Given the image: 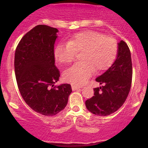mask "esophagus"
I'll return each mask as SVG.
<instances>
[{
  "label": "esophagus",
  "instance_id": "1",
  "mask_svg": "<svg viewBox=\"0 0 148 148\" xmlns=\"http://www.w3.org/2000/svg\"><path fill=\"white\" fill-rule=\"evenodd\" d=\"M71 88H72V90H73L75 91V90H79V89H80L81 87L77 86H75V85H72Z\"/></svg>",
  "mask_w": 148,
  "mask_h": 148
}]
</instances>
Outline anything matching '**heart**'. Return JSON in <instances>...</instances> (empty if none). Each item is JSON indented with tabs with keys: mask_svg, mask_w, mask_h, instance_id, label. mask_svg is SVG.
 <instances>
[{
	"mask_svg": "<svg viewBox=\"0 0 148 148\" xmlns=\"http://www.w3.org/2000/svg\"><path fill=\"white\" fill-rule=\"evenodd\" d=\"M79 61L63 73L66 82L81 86L87 82L94 70L101 72L108 69L116 58L118 44L114 38L105 37L95 31H84L75 34L68 43L60 44L54 50V58L58 63L67 64L81 52Z\"/></svg>",
	"mask_w": 148,
	"mask_h": 148,
	"instance_id": "obj_1",
	"label": "heart"
}]
</instances>
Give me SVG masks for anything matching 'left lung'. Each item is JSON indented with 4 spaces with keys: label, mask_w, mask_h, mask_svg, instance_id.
Masks as SVG:
<instances>
[{
    "label": "left lung",
    "mask_w": 148,
    "mask_h": 148,
    "mask_svg": "<svg viewBox=\"0 0 148 148\" xmlns=\"http://www.w3.org/2000/svg\"><path fill=\"white\" fill-rule=\"evenodd\" d=\"M132 62L127 44L118 43L116 58L112 66L96 79L102 86L94 88V96L86 101V106L92 114L110 115L124 104L132 82Z\"/></svg>",
    "instance_id": "obj_1"
}]
</instances>
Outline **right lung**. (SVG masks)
<instances>
[{
	"label": "right lung",
	"mask_w": 148,
	"mask_h": 148,
	"mask_svg": "<svg viewBox=\"0 0 148 148\" xmlns=\"http://www.w3.org/2000/svg\"><path fill=\"white\" fill-rule=\"evenodd\" d=\"M56 28L38 25L18 44L15 73L18 88L26 104L35 112L53 116L65 108L72 92L70 84L54 86L60 72L55 66L54 47Z\"/></svg>",
	"instance_id": "1"
}]
</instances>
